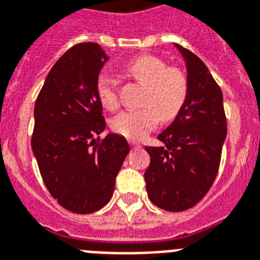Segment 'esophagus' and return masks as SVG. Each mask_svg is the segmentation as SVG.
I'll return each mask as SVG.
<instances>
[{"label":"esophagus","mask_w":260,"mask_h":260,"mask_svg":"<svg viewBox=\"0 0 260 260\" xmlns=\"http://www.w3.org/2000/svg\"><path fill=\"white\" fill-rule=\"evenodd\" d=\"M128 144H130V146H132V148H140V146H141L138 142H134V141H130Z\"/></svg>","instance_id":"1"}]
</instances>
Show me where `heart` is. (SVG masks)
Here are the masks:
<instances>
[{
  "label": "heart",
  "instance_id": "obj_1",
  "mask_svg": "<svg viewBox=\"0 0 260 260\" xmlns=\"http://www.w3.org/2000/svg\"><path fill=\"white\" fill-rule=\"evenodd\" d=\"M124 72L145 86L141 104L144 107L127 110L114 116L111 128L130 140H141L156 127L158 120L172 122L182 112L188 98L190 84L184 70L168 66L156 55H140L130 59ZM99 102L108 110L119 104L118 82L107 74H100L96 80Z\"/></svg>",
  "mask_w": 260,
  "mask_h": 260
}]
</instances>
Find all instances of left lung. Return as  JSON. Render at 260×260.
I'll return each instance as SVG.
<instances>
[{"label": "left lung", "mask_w": 260, "mask_h": 260, "mask_svg": "<svg viewBox=\"0 0 260 260\" xmlns=\"http://www.w3.org/2000/svg\"><path fill=\"white\" fill-rule=\"evenodd\" d=\"M186 59L188 98L182 112L157 137L162 146H146L149 199L168 212L188 210L210 190L220 168L226 137L222 92L206 65L176 44Z\"/></svg>", "instance_id": "obj_1"}]
</instances>
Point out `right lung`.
Segmentation results:
<instances>
[{"instance_id":"add662e5","label":"right lung","mask_w":260,"mask_h":260,"mask_svg":"<svg viewBox=\"0 0 260 260\" xmlns=\"http://www.w3.org/2000/svg\"><path fill=\"white\" fill-rule=\"evenodd\" d=\"M107 59L99 44H76L51 68L35 102L31 145L40 175L51 197L77 214L110 202L130 152L122 136L96 138L106 119L94 86Z\"/></svg>"}]
</instances>
